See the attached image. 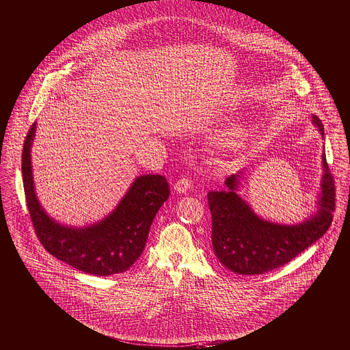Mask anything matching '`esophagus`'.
<instances>
[{"label": "esophagus", "mask_w": 350, "mask_h": 350, "mask_svg": "<svg viewBox=\"0 0 350 350\" xmlns=\"http://www.w3.org/2000/svg\"><path fill=\"white\" fill-rule=\"evenodd\" d=\"M191 187H192V181L189 178H187V177H183V178L176 181L174 191H177L180 193H185Z\"/></svg>", "instance_id": "esophagus-1"}]
</instances>
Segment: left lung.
Returning <instances> with one entry per match:
<instances>
[{
    "mask_svg": "<svg viewBox=\"0 0 350 350\" xmlns=\"http://www.w3.org/2000/svg\"><path fill=\"white\" fill-rule=\"evenodd\" d=\"M312 124L321 136L324 128L316 115ZM323 177L317 196V210L304 222L283 225L262 219L237 193L239 174L225 180L224 191L207 193L211 213V243L219 262L239 275H262L276 269L319 241L332 222L335 185L325 154L321 155Z\"/></svg>",
    "mask_w": 350,
    "mask_h": 350,
    "instance_id": "obj_1",
    "label": "left lung"
}]
</instances>
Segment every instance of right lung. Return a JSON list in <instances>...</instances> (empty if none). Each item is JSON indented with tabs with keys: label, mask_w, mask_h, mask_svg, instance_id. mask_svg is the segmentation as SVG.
<instances>
[{
	"label": "right lung",
	"mask_w": 350,
	"mask_h": 350,
	"mask_svg": "<svg viewBox=\"0 0 350 350\" xmlns=\"http://www.w3.org/2000/svg\"><path fill=\"white\" fill-rule=\"evenodd\" d=\"M36 124L30 128L22 154L23 187L36 234L48 253L93 276L128 271L142 256L151 224L167 200L170 189L159 174L137 177L116 208L100 222L83 228L56 222L42 208L36 195L31 167V144Z\"/></svg>",
	"instance_id": "1"
}]
</instances>
